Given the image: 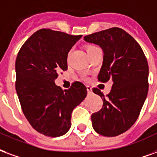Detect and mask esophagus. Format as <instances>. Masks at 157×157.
Segmentation results:
<instances>
[{"label":"esophagus","instance_id":"esophagus-1","mask_svg":"<svg viewBox=\"0 0 157 157\" xmlns=\"http://www.w3.org/2000/svg\"><path fill=\"white\" fill-rule=\"evenodd\" d=\"M87 91L89 94H91L92 93V88L90 86H87Z\"/></svg>","mask_w":157,"mask_h":157}]
</instances>
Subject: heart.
Returning <instances> with one entry per match:
<instances>
[{"label":"heart","mask_w":157,"mask_h":157,"mask_svg":"<svg viewBox=\"0 0 157 157\" xmlns=\"http://www.w3.org/2000/svg\"><path fill=\"white\" fill-rule=\"evenodd\" d=\"M94 48H96V47H94V46H88V47H87V52H89L90 51H91V50Z\"/></svg>","instance_id":"1"}]
</instances>
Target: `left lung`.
I'll return each mask as SVG.
<instances>
[{"mask_svg":"<svg viewBox=\"0 0 157 157\" xmlns=\"http://www.w3.org/2000/svg\"><path fill=\"white\" fill-rule=\"evenodd\" d=\"M83 39L99 46L104 52L99 81L113 83L107 99L99 89L93 90L104 102L102 109L91 115L93 128L104 136H117L133 125L145 103L149 87L147 60L138 42L119 27Z\"/></svg>","mask_w":157,"mask_h":157,"instance_id":"obj_1","label":"left lung"}]
</instances>
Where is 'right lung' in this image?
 <instances>
[{"label":"right lung","mask_w":157,"mask_h":157,"mask_svg":"<svg viewBox=\"0 0 157 157\" xmlns=\"http://www.w3.org/2000/svg\"><path fill=\"white\" fill-rule=\"evenodd\" d=\"M82 37L41 29L26 41L16 60V90L24 115L39 133L63 136L71 127V114L87 95L86 87L74 82L63 91L55 84L67 69V54Z\"/></svg>","instance_id":"obj_1"}]
</instances>
